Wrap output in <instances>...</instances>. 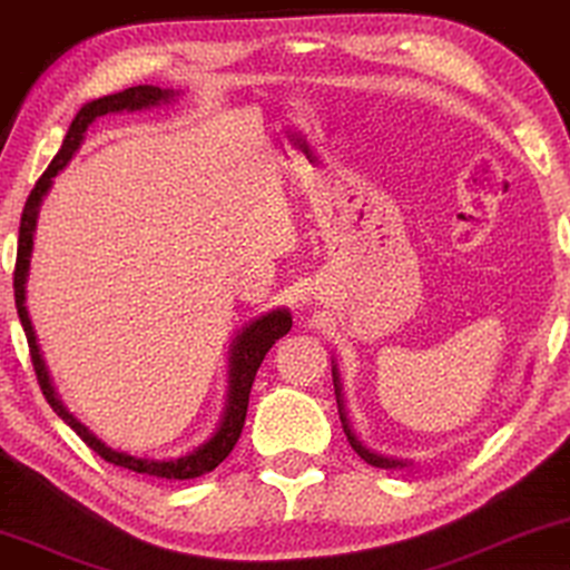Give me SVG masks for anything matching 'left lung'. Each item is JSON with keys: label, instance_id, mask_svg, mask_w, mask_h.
Returning a JSON list of instances; mask_svg holds the SVG:
<instances>
[{"label": "left lung", "instance_id": "obj_1", "mask_svg": "<svg viewBox=\"0 0 570 570\" xmlns=\"http://www.w3.org/2000/svg\"><path fill=\"white\" fill-rule=\"evenodd\" d=\"M333 377H336V373H333ZM336 399H338V412H341V422H344V432H346V438H348V443H352V449L360 453V456L367 461V464H373V466H377V469H393V466H401V461H391V459H383V456H377V453H373V451H367L364 449V445L360 443V440L354 438V432H352V428H348V422H346V414H344V406H341V385H338V377L336 381Z\"/></svg>", "mask_w": 570, "mask_h": 570}]
</instances>
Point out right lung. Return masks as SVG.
Listing matches in <instances>:
<instances>
[{
    "label": "right lung",
    "instance_id": "1",
    "mask_svg": "<svg viewBox=\"0 0 570 570\" xmlns=\"http://www.w3.org/2000/svg\"><path fill=\"white\" fill-rule=\"evenodd\" d=\"M169 98H174V90H161L156 86H135V88L121 90V94L96 98V101L82 106V109L78 111V117L72 119L70 130H67V135H65L62 148H59V154L51 158L49 169L41 174V179L36 181V187L30 189L26 208H22L20 237H18V261H14L12 286H14V307H18L22 331H26L28 348H30V362H33V370H36V381H38V385H41V391H43V396H47L49 406L55 409V412L62 416V420L70 424L75 432H78L82 443H86L88 449H94L104 461H109V464H114V466L130 469V472L158 476V480H195V476L214 472V469L222 464L226 456H229L234 445H237V440L242 435V428H245L249 389H253L257 367L263 364L265 354H268V348L276 344L281 336H286V333H289V328H292V315L286 313V309H273V313L257 317V321L249 323L247 328H242V333L232 346L229 404H226L222 428H218L216 435L210 438L208 443H203L200 449L187 453V456L169 459V461H150V459H138V456H127V453L111 451L109 445H104L101 440L94 435V432H88L86 424H80L70 412H67L62 404H59L57 393L49 383L47 367H43V362H41V354H38L33 328H30V321H28V313H26V276H28V263H30L28 257H30V249H33V232H36L38 206H41L43 195L49 193L51 177H57V174L67 166V161H70V158L75 156V150H78L80 142H82V135H86L88 125L96 117H104V114H111V111H125V109L127 111L148 109V106H158L161 101H169Z\"/></svg>",
    "mask_w": 570,
    "mask_h": 570
}]
</instances>
